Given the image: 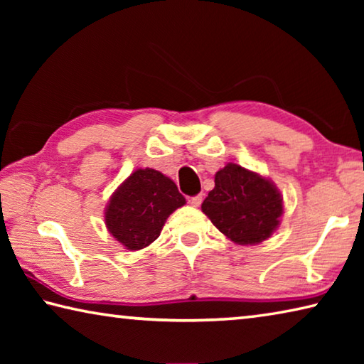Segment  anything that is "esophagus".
<instances>
[{
    "label": "esophagus",
    "mask_w": 364,
    "mask_h": 364,
    "mask_svg": "<svg viewBox=\"0 0 364 364\" xmlns=\"http://www.w3.org/2000/svg\"><path fill=\"white\" fill-rule=\"evenodd\" d=\"M188 202H189V204L193 205V207H199V205L202 204V194H197V196L189 197Z\"/></svg>",
    "instance_id": "1"
}]
</instances>
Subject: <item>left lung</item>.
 <instances>
[{"label":"left lung","mask_w":364,"mask_h":364,"mask_svg":"<svg viewBox=\"0 0 364 364\" xmlns=\"http://www.w3.org/2000/svg\"><path fill=\"white\" fill-rule=\"evenodd\" d=\"M202 212L232 242L252 245L278 228L282 197L267 178L228 164L215 175V188L202 202Z\"/></svg>","instance_id":"left-lung-1"}]
</instances>
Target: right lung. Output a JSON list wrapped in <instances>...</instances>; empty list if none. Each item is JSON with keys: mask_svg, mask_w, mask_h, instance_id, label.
<instances>
[{"mask_svg": "<svg viewBox=\"0 0 364 364\" xmlns=\"http://www.w3.org/2000/svg\"><path fill=\"white\" fill-rule=\"evenodd\" d=\"M184 204L186 199L168 176L139 168L110 197L106 226L128 250H139L156 241L167 218Z\"/></svg>", "mask_w": 364, "mask_h": 364, "instance_id": "right-lung-1", "label": "right lung"}]
</instances>
